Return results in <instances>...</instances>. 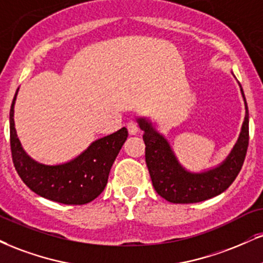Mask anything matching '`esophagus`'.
Here are the masks:
<instances>
[{
	"label": "esophagus",
	"mask_w": 263,
	"mask_h": 263,
	"mask_svg": "<svg viewBox=\"0 0 263 263\" xmlns=\"http://www.w3.org/2000/svg\"><path fill=\"white\" fill-rule=\"evenodd\" d=\"M127 129L129 132V135H137L138 131H140V127L135 121H129L127 123Z\"/></svg>",
	"instance_id": "34e87169"
}]
</instances>
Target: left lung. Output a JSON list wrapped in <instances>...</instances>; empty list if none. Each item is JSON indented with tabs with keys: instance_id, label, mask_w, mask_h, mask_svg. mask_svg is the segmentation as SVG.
Returning <instances> with one entry per match:
<instances>
[{
	"instance_id": "8db88e82",
	"label": "left lung",
	"mask_w": 263,
	"mask_h": 263,
	"mask_svg": "<svg viewBox=\"0 0 263 263\" xmlns=\"http://www.w3.org/2000/svg\"><path fill=\"white\" fill-rule=\"evenodd\" d=\"M240 90L245 103V119L238 142L219 165L201 173L185 169L166 138L147 119L137 118L138 126L144 131L145 163L158 195L172 203H196L216 197L232 185L241 170L249 145V110L241 85Z\"/></svg>"
}]
</instances>
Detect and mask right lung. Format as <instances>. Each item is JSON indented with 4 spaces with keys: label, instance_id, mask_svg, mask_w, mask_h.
I'll return each mask as SVG.
<instances>
[{
    "label": "right lung",
    "instance_id": "1",
    "mask_svg": "<svg viewBox=\"0 0 263 263\" xmlns=\"http://www.w3.org/2000/svg\"><path fill=\"white\" fill-rule=\"evenodd\" d=\"M17 94L18 89L9 111V135L12 159L23 182L36 195L59 203L85 204L96 200L105 189L110 169L127 140V128L94 141L67 163L46 165L28 156L18 138L14 127Z\"/></svg>",
    "mask_w": 263,
    "mask_h": 263
}]
</instances>
